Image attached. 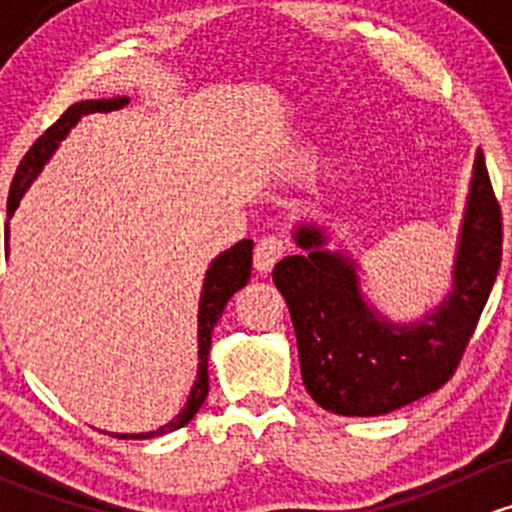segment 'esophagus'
Returning a JSON list of instances; mask_svg holds the SVG:
<instances>
[{
	"label": "esophagus",
	"mask_w": 512,
	"mask_h": 512,
	"mask_svg": "<svg viewBox=\"0 0 512 512\" xmlns=\"http://www.w3.org/2000/svg\"><path fill=\"white\" fill-rule=\"evenodd\" d=\"M285 252H287V245L282 237H275V235L262 237V240H257L255 245V270L260 272V275H267V272L275 267V262L282 260Z\"/></svg>",
	"instance_id": "esophagus-1"
}]
</instances>
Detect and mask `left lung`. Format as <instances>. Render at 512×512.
Here are the masks:
<instances>
[{
	"label": "left lung",
	"mask_w": 512,
	"mask_h": 512,
	"mask_svg": "<svg viewBox=\"0 0 512 512\" xmlns=\"http://www.w3.org/2000/svg\"><path fill=\"white\" fill-rule=\"evenodd\" d=\"M294 242L304 252L277 262L272 280L289 307L309 396L339 416H384L441 389L453 376L498 277L503 223L478 148L451 292L433 312L406 324L371 307L359 265L324 247V227L299 223Z\"/></svg>",
	"instance_id": "1"
}]
</instances>
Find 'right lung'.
I'll return each mask as SVG.
<instances>
[{
	"mask_svg": "<svg viewBox=\"0 0 512 512\" xmlns=\"http://www.w3.org/2000/svg\"><path fill=\"white\" fill-rule=\"evenodd\" d=\"M128 103V96H116V98H89V101H79L71 108H66L64 116L44 133V136L36 138V143L29 148L27 156L19 163L17 175L12 180V188H9V200H7V215L12 218L14 210L19 208V200L24 198V193L29 190V185L34 183L36 175L41 173L51 156L56 153L59 143L69 136L71 128L81 121L89 113H108L118 111ZM4 240H7V255H9V227L4 230ZM252 275V240H240L237 245H232L230 250L220 252L213 262H210L208 272H205L203 292H200V304H198V376H195V384L190 389L188 401H185L183 411L173 418L170 423L160 426L158 431L148 433H111L116 438H156L165 436L170 431H178L185 423L190 421L203 406L205 396H208V354H210V342H213V329L218 324V319L223 317V309L227 299L247 285Z\"/></svg>",
	"mask_w": 512,
	"mask_h": 512,
	"instance_id": "add662e5",
	"label": "right lung"
}]
</instances>
